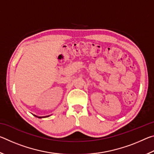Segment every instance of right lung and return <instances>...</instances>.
<instances>
[{
    "label": "right lung",
    "instance_id": "add662e5",
    "mask_svg": "<svg viewBox=\"0 0 154 154\" xmlns=\"http://www.w3.org/2000/svg\"><path fill=\"white\" fill-rule=\"evenodd\" d=\"M36 117H37V116H36ZM47 117H49V116H45V117H38V118H47Z\"/></svg>",
    "mask_w": 154,
    "mask_h": 154
}]
</instances>
